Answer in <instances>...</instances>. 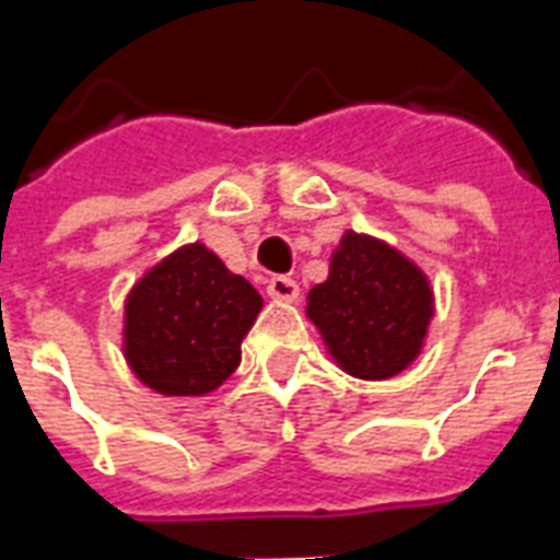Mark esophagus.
I'll return each mask as SVG.
<instances>
[{
	"instance_id": "obj_1",
	"label": "esophagus",
	"mask_w": 560,
	"mask_h": 560,
	"mask_svg": "<svg viewBox=\"0 0 560 560\" xmlns=\"http://www.w3.org/2000/svg\"><path fill=\"white\" fill-rule=\"evenodd\" d=\"M267 295L276 299V302H295L299 299V284L293 279H288V276H272L267 281Z\"/></svg>"
}]
</instances>
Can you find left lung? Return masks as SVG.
<instances>
[{
	"mask_svg": "<svg viewBox=\"0 0 560 560\" xmlns=\"http://www.w3.org/2000/svg\"><path fill=\"white\" fill-rule=\"evenodd\" d=\"M304 313L345 374L390 380L420 357L434 290L397 247L348 230L330 256L327 279L307 293Z\"/></svg>",
	"mask_w": 560,
	"mask_h": 560,
	"instance_id": "left-lung-1",
	"label": "left lung"
}]
</instances>
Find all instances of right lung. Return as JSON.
I'll list each match as a JSON object with an SVG mask.
<instances>
[{"instance_id": "obj_1", "label": "right lung", "mask_w": 560, "mask_h": 560, "mask_svg": "<svg viewBox=\"0 0 560 560\" xmlns=\"http://www.w3.org/2000/svg\"><path fill=\"white\" fill-rule=\"evenodd\" d=\"M265 302L201 244L158 261L126 295L122 357L163 397H203L230 380Z\"/></svg>"}]
</instances>
